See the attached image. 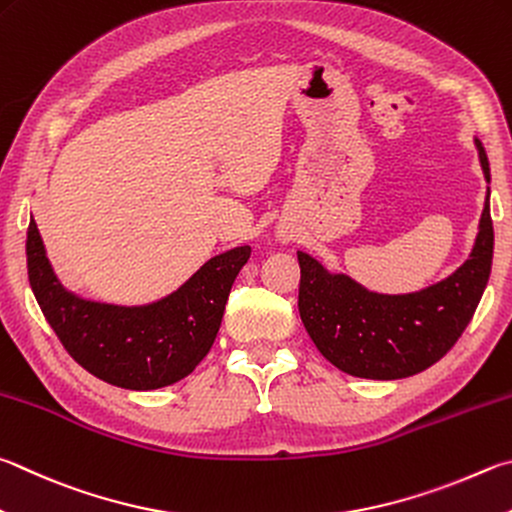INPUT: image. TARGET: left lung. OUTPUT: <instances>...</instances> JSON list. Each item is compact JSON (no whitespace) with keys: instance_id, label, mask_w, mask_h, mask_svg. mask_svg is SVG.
<instances>
[{"instance_id":"left-lung-1","label":"left lung","mask_w":512,"mask_h":512,"mask_svg":"<svg viewBox=\"0 0 512 512\" xmlns=\"http://www.w3.org/2000/svg\"><path fill=\"white\" fill-rule=\"evenodd\" d=\"M479 163L490 183L488 156L479 138ZM495 232L490 188L470 257L457 271L421 291L387 295L369 291L345 273H331L297 250V309L315 347L345 374L396 380L432 367L461 338L488 284Z\"/></svg>"}]
</instances>
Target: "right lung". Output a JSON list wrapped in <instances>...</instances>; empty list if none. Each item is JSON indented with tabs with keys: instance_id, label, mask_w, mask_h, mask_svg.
Segmentation results:
<instances>
[{
	"instance_id": "right-lung-1",
	"label": "right lung",
	"mask_w": 512,
	"mask_h": 512,
	"mask_svg": "<svg viewBox=\"0 0 512 512\" xmlns=\"http://www.w3.org/2000/svg\"><path fill=\"white\" fill-rule=\"evenodd\" d=\"M248 257L250 246L230 248L161 300L120 306L67 291L46 257L33 217L26 232L29 282L55 336L89 374L134 392L174 385L208 356L232 282Z\"/></svg>"
}]
</instances>
